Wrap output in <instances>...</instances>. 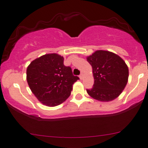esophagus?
Wrapping results in <instances>:
<instances>
[{"instance_id": "obj_1", "label": "esophagus", "mask_w": 148, "mask_h": 148, "mask_svg": "<svg viewBox=\"0 0 148 148\" xmlns=\"http://www.w3.org/2000/svg\"><path fill=\"white\" fill-rule=\"evenodd\" d=\"M83 74H80V76H79V78H80V80H82V78H83Z\"/></svg>"}]
</instances>
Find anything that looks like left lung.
Here are the masks:
<instances>
[{"mask_svg": "<svg viewBox=\"0 0 148 148\" xmlns=\"http://www.w3.org/2000/svg\"><path fill=\"white\" fill-rule=\"evenodd\" d=\"M92 68L93 86L86 89L93 99L108 102L117 98L125 88L129 68L118 55L108 51L98 50L86 58Z\"/></svg>", "mask_w": 148, "mask_h": 148, "instance_id": "obj_1", "label": "left lung"}]
</instances>
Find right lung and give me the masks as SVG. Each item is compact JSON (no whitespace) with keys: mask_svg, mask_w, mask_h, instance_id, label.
<instances>
[{"mask_svg":"<svg viewBox=\"0 0 148 148\" xmlns=\"http://www.w3.org/2000/svg\"><path fill=\"white\" fill-rule=\"evenodd\" d=\"M64 57L49 53L35 59L27 66L29 87L43 105L54 107L70 97L72 85L79 79L73 76L70 67L64 64Z\"/></svg>","mask_w":148,"mask_h":148,"instance_id":"add662e5","label":"right lung"}]
</instances>
